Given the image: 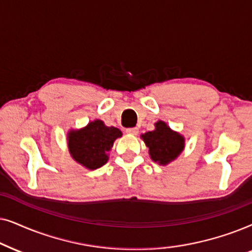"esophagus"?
Wrapping results in <instances>:
<instances>
[{
	"label": "esophagus",
	"mask_w": 252,
	"mask_h": 252,
	"mask_svg": "<svg viewBox=\"0 0 252 252\" xmlns=\"http://www.w3.org/2000/svg\"><path fill=\"white\" fill-rule=\"evenodd\" d=\"M126 132L129 133V135H131V136H136L137 133H138V129H137V128H128L126 130Z\"/></svg>",
	"instance_id": "esophagus-1"
}]
</instances>
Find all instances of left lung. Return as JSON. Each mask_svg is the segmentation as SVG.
<instances>
[{
    "label": "left lung",
    "instance_id": "1",
    "mask_svg": "<svg viewBox=\"0 0 252 252\" xmlns=\"http://www.w3.org/2000/svg\"><path fill=\"white\" fill-rule=\"evenodd\" d=\"M154 130L140 135L149 154L154 162L166 166L172 162L183 152L186 139L180 132L174 131L163 121L154 123Z\"/></svg>",
    "mask_w": 252,
    "mask_h": 252
}]
</instances>
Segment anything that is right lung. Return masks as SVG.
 Here are the masks:
<instances>
[{
	"label": "right lung",
	"mask_w": 252,
	"mask_h": 252,
	"mask_svg": "<svg viewBox=\"0 0 252 252\" xmlns=\"http://www.w3.org/2000/svg\"><path fill=\"white\" fill-rule=\"evenodd\" d=\"M122 137L115 126H107L103 121L94 120L80 129H70L66 135L70 156L77 163L90 170L105 165L114 142Z\"/></svg>",
	"instance_id": "add662e5"
}]
</instances>
